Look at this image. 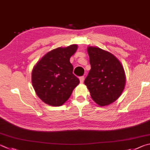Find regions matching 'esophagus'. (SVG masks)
Segmentation results:
<instances>
[{"mask_svg":"<svg viewBox=\"0 0 150 150\" xmlns=\"http://www.w3.org/2000/svg\"><path fill=\"white\" fill-rule=\"evenodd\" d=\"M79 80H80L81 83H83L84 80V76H82V77H81L79 78Z\"/></svg>","mask_w":150,"mask_h":150,"instance_id":"34e87169","label":"esophagus"}]
</instances>
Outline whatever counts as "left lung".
Wrapping results in <instances>:
<instances>
[{
    "instance_id": "left-lung-1",
    "label": "left lung",
    "mask_w": 150,
    "mask_h": 150,
    "mask_svg": "<svg viewBox=\"0 0 150 150\" xmlns=\"http://www.w3.org/2000/svg\"><path fill=\"white\" fill-rule=\"evenodd\" d=\"M87 52L91 69L84 84L98 105H110L119 98L125 88L123 66L113 54L102 48L88 47Z\"/></svg>"
}]
</instances>
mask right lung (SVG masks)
Segmentation results:
<instances>
[{
    "instance_id": "right-lung-1",
    "label": "right lung",
    "mask_w": 150,
    "mask_h": 150,
    "mask_svg": "<svg viewBox=\"0 0 150 150\" xmlns=\"http://www.w3.org/2000/svg\"><path fill=\"white\" fill-rule=\"evenodd\" d=\"M78 46L58 47L48 52L34 66L31 81L38 97L51 106L63 105L72 94L79 79L73 74L70 58Z\"/></svg>"
}]
</instances>
